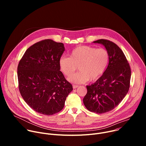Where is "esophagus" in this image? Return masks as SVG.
I'll use <instances>...</instances> for the list:
<instances>
[{
  "label": "esophagus",
  "mask_w": 146,
  "mask_h": 146,
  "mask_svg": "<svg viewBox=\"0 0 146 146\" xmlns=\"http://www.w3.org/2000/svg\"><path fill=\"white\" fill-rule=\"evenodd\" d=\"M77 87H78V86H77V85H73V89H76Z\"/></svg>",
  "instance_id": "34e87169"
}]
</instances>
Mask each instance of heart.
Instances as JSON below:
<instances>
[{
    "instance_id": "b5f03b06",
    "label": "heart",
    "mask_w": 146,
    "mask_h": 146,
    "mask_svg": "<svg viewBox=\"0 0 146 146\" xmlns=\"http://www.w3.org/2000/svg\"><path fill=\"white\" fill-rule=\"evenodd\" d=\"M109 61V54L105 48L80 46L72 51L70 57L62 56L59 60L60 70L69 76L79 68L80 72L68 78L74 84H84L90 80L94 81L105 72Z\"/></svg>"
}]
</instances>
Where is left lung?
I'll return each instance as SVG.
<instances>
[{
  "mask_svg": "<svg viewBox=\"0 0 146 146\" xmlns=\"http://www.w3.org/2000/svg\"><path fill=\"white\" fill-rule=\"evenodd\" d=\"M93 43L105 47L109 54V61L102 76L94 84L86 86L87 93L83 103L89 111L102 114L114 109L126 96L131 71L125 56L117 44L105 39Z\"/></svg>",
  "mask_w": 146,
  "mask_h": 146,
  "instance_id": "obj_1",
  "label": "left lung"
}]
</instances>
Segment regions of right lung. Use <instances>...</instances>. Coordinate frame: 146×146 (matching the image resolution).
<instances>
[{
  "mask_svg": "<svg viewBox=\"0 0 146 146\" xmlns=\"http://www.w3.org/2000/svg\"><path fill=\"white\" fill-rule=\"evenodd\" d=\"M64 51L63 43L46 39L28 48L19 62L17 76L20 94L37 113L51 115L59 112L73 90L59 66Z\"/></svg>",
  "mask_w": 146,
  "mask_h": 146,
  "instance_id": "right-lung-1",
  "label": "right lung"
}]
</instances>
